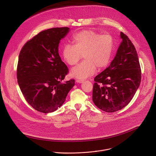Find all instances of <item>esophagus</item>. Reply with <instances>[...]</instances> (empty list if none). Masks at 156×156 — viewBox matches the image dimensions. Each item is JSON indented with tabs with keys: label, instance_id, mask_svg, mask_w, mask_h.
Segmentation results:
<instances>
[{
	"label": "esophagus",
	"instance_id": "obj_1",
	"mask_svg": "<svg viewBox=\"0 0 156 156\" xmlns=\"http://www.w3.org/2000/svg\"><path fill=\"white\" fill-rule=\"evenodd\" d=\"M76 82L77 83H82L84 82V80H76Z\"/></svg>",
	"mask_w": 156,
	"mask_h": 156
}]
</instances>
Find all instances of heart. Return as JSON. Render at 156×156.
I'll use <instances>...</instances> for the list:
<instances>
[{
  "mask_svg": "<svg viewBox=\"0 0 156 156\" xmlns=\"http://www.w3.org/2000/svg\"><path fill=\"white\" fill-rule=\"evenodd\" d=\"M73 45L66 44L62 48L64 61L73 66L81 59L82 55L84 61L72 69V76L85 79L94 74L96 67L102 69L109 64L114 48V39L111 35L84 30L73 35Z\"/></svg>",
  "mask_w": 156,
  "mask_h": 156,
  "instance_id": "b5f03b06",
  "label": "heart"
}]
</instances>
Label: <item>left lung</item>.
Here are the masks:
<instances>
[{
  "label": "left lung",
  "mask_w": 156,
  "mask_h": 156,
  "mask_svg": "<svg viewBox=\"0 0 156 156\" xmlns=\"http://www.w3.org/2000/svg\"><path fill=\"white\" fill-rule=\"evenodd\" d=\"M122 41L110 66L95 76L92 99L99 109L112 113L129 104L138 89L141 70L136 50L121 32Z\"/></svg>",
  "instance_id": "1"
}]
</instances>
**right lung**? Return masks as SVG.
I'll list each match as a JSON object with an SVG mask.
<instances>
[{
	"label": "right lung",
	"instance_id": "add662e5",
	"mask_svg": "<svg viewBox=\"0 0 156 156\" xmlns=\"http://www.w3.org/2000/svg\"><path fill=\"white\" fill-rule=\"evenodd\" d=\"M70 29L54 28L40 32L20 51L17 82L28 103L38 112L56 111L64 102L75 80L62 83L68 68L58 54V45Z\"/></svg>",
	"mask_w": 156,
	"mask_h": 156
}]
</instances>
